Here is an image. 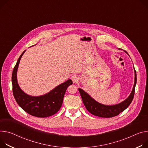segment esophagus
<instances>
[{
  "label": "esophagus",
  "mask_w": 148,
  "mask_h": 148,
  "mask_svg": "<svg viewBox=\"0 0 148 148\" xmlns=\"http://www.w3.org/2000/svg\"><path fill=\"white\" fill-rule=\"evenodd\" d=\"M71 79H72V81H73V83H77V82H78V79H79V78H78V77L77 75H73V76L71 77Z\"/></svg>",
  "instance_id": "obj_1"
}]
</instances>
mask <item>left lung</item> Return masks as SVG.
Returning a JSON list of instances; mask_svg holds the SVG:
<instances>
[{
	"instance_id": "8db88e82",
	"label": "left lung",
	"mask_w": 148,
	"mask_h": 148,
	"mask_svg": "<svg viewBox=\"0 0 148 148\" xmlns=\"http://www.w3.org/2000/svg\"><path fill=\"white\" fill-rule=\"evenodd\" d=\"M126 52L127 53V52ZM134 69H135V68H134ZM135 84H134L132 91L129 97L121 103L114 106H106L100 104L92 99L87 92H86L82 89L78 88V91L80 93V95H81L82 100L86 109L92 114L101 117H112L117 116L121 112H123L130 104L133 100L134 95H135V86L137 79L135 70Z\"/></svg>"
}]
</instances>
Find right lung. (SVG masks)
Here are the masks:
<instances>
[{"mask_svg": "<svg viewBox=\"0 0 148 148\" xmlns=\"http://www.w3.org/2000/svg\"><path fill=\"white\" fill-rule=\"evenodd\" d=\"M25 51L20 56L12 72V83L13 96L21 108L32 116L46 117L53 115L61 108L67 87L73 84V82L71 79H68L44 96L32 97L26 95L19 88L16 79L19 63Z\"/></svg>", "mask_w": 148, "mask_h": 148, "instance_id": "right-lung-1", "label": "right lung"}]
</instances>
